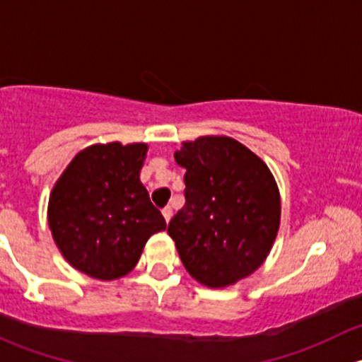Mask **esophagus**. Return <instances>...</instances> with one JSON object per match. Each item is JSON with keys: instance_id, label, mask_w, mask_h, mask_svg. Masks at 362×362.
I'll return each mask as SVG.
<instances>
[{"instance_id": "34e87169", "label": "esophagus", "mask_w": 362, "mask_h": 362, "mask_svg": "<svg viewBox=\"0 0 362 362\" xmlns=\"http://www.w3.org/2000/svg\"><path fill=\"white\" fill-rule=\"evenodd\" d=\"M163 217H164V221L170 222V221H171V217H173V210H171L170 206L164 208V210H163Z\"/></svg>"}]
</instances>
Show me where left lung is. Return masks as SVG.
<instances>
[{"label":"left lung","instance_id":"left-lung-1","mask_svg":"<svg viewBox=\"0 0 362 362\" xmlns=\"http://www.w3.org/2000/svg\"><path fill=\"white\" fill-rule=\"evenodd\" d=\"M185 204L168 226L189 275L211 289L235 286L268 257L280 228V192L268 164L229 136L182 141Z\"/></svg>","mask_w":362,"mask_h":362}]
</instances>
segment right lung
<instances>
[{
  "label": "right lung",
  "instance_id": "obj_1",
  "mask_svg": "<svg viewBox=\"0 0 362 362\" xmlns=\"http://www.w3.org/2000/svg\"><path fill=\"white\" fill-rule=\"evenodd\" d=\"M147 151V144L89 145L50 191L47 218L54 242L69 266L93 279L127 275L147 240L166 229L140 180Z\"/></svg>",
  "mask_w": 362,
  "mask_h": 362
}]
</instances>
